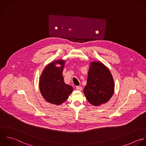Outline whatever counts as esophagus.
I'll return each mask as SVG.
<instances>
[{"mask_svg":"<svg viewBox=\"0 0 146 146\" xmlns=\"http://www.w3.org/2000/svg\"><path fill=\"white\" fill-rule=\"evenodd\" d=\"M76 89H77V90H78V91H81L82 89V88L81 86H76Z\"/></svg>","mask_w":146,"mask_h":146,"instance_id":"obj_1","label":"esophagus"}]
</instances>
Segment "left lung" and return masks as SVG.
<instances>
[{
  "label": "left lung",
  "mask_w": 146,
  "mask_h": 146,
  "mask_svg": "<svg viewBox=\"0 0 146 146\" xmlns=\"http://www.w3.org/2000/svg\"><path fill=\"white\" fill-rule=\"evenodd\" d=\"M114 78L109 69L100 61L91 62L84 89L88 102L96 106L108 102L114 94Z\"/></svg>",
  "instance_id": "1"
}]
</instances>
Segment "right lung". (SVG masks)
<instances>
[{
    "mask_svg": "<svg viewBox=\"0 0 146 146\" xmlns=\"http://www.w3.org/2000/svg\"><path fill=\"white\" fill-rule=\"evenodd\" d=\"M65 62L64 60L59 59L50 62L40 77V93L46 102L53 105H60L65 102L73 90L72 86L64 82L62 72Z\"/></svg>",
    "mask_w": 146,
    "mask_h": 146,
    "instance_id": "1",
    "label": "right lung"
}]
</instances>
